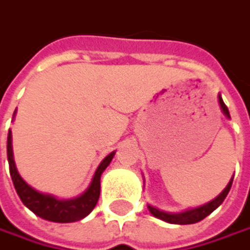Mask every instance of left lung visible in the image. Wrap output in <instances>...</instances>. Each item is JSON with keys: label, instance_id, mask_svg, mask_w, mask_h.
Wrapping results in <instances>:
<instances>
[{"label": "left lung", "instance_id": "8db88e82", "mask_svg": "<svg viewBox=\"0 0 250 250\" xmlns=\"http://www.w3.org/2000/svg\"><path fill=\"white\" fill-rule=\"evenodd\" d=\"M218 103H219V107H221V111L224 113V116L227 119H230L229 110H228V107L225 106V103H224L221 95H218ZM232 181H233V178H230V181L228 183L225 189L216 198H213L212 201H209V202H207V204H204L201 207H197V208H191V209H187V211H183V212H167V211H163V209L157 208V207L151 205V204H147V208H148V211H150V213L153 216L161 219V221H164V222H168V224H175V225L197 224L199 221H202L204 218H207L209 213H212L224 202V199L227 198L228 192L230 189Z\"/></svg>", "mask_w": 250, "mask_h": 250}]
</instances>
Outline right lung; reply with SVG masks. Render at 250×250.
Returning a JSON list of instances; mask_svg holds the SVG:
<instances>
[{"mask_svg": "<svg viewBox=\"0 0 250 250\" xmlns=\"http://www.w3.org/2000/svg\"><path fill=\"white\" fill-rule=\"evenodd\" d=\"M15 113L17 110L14 111V117H15ZM114 154H116V151H111L110 154L103 158V161L96 168L93 178L89 184L87 189L83 194L70 199L58 198L52 194L41 192V191L35 189L20 175L17 166H15V161H14L12 131L11 130L8 131V164H9V174H11L14 187L17 189V194L28 209H31L39 218L51 221V222H59V224L76 222V221L83 219L84 216H87L93 211V208L99 201V195H100V177H102L103 171L110 164Z\"/></svg>", "mask_w": 250, "mask_h": 250, "instance_id": "obj_1", "label": "right lung"}]
</instances>
